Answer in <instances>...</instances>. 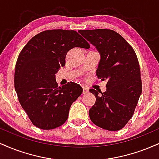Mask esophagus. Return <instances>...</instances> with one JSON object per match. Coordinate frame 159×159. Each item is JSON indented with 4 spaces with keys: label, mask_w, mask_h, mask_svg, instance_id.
<instances>
[{
    "label": "esophagus",
    "mask_w": 159,
    "mask_h": 159,
    "mask_svg": "<svg viewBox=\"0 0 159 159\" xmlns=\"http://www.w3.org/2000/svg\"><path fill=\"white\" fill-rule=\"evenodd\" d=\"M89 93V89L87 87H83V94H87Z\"/></svg>",
    "instance_id": "obj_1"
}]
</instances>
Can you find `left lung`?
Instances as JSON below:
<instances>
[{"label":"left lung","instance_id":"8db88e82","mask_svg":"<svg viewBox=\"0 0 159 159\" xmlns=\"http://www.w3.org/2000/svg\"><path fill=\"white\" fill-rule=\"evenodd\" d=\"M100 54L96 75L107 81V90L89 111L91 121L108 131H118L132 118L142 92L139 63L132 47L112 30H78ZM99 92V91H98Z\"/></svg>","mask_w":159,"mask_h":159}]
</instances>
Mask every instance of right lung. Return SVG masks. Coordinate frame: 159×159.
<instances>
[{"mask_svg":"<svg viewBox=\"0 0 159 159\" xmlns=\"http://www.w3.org/2000/svg\"><path fill=\"white\" fill-rule=\"evenodd\" d=\"M90 48L75 30H51L39 33L24 47L15 71V90L21 107L34 125L48 130L63 125L82 87L70 82L57 87L56 75L65 66L70 49Z\"/></svg>","mask_w":159,"mask_h":159,"instance_id":"right-lung-1","label":"right lung"}]
</instances>
